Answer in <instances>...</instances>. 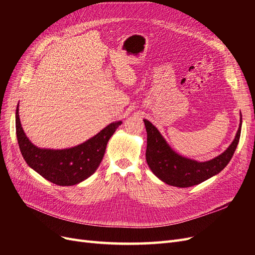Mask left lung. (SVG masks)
<instances>
[{
    "instance_id": "1",
    "label": "left lung",
    "mask_w": 255,
    "mask_h": 255,
    "mask_svg": "<svg viewBox=\"0 0 255 255\" xmlns=\"http://www.w3.org/2000/svg\"><path fill=\"white\" fill-rule=\"evenodd\" d=\"M148 135L145 159L152 172L163 182L176 187H190L219 173L232 158L239 141L242 120L235 139L229 148L204 163L185 158L170 149L157 128L148 120H143Z\"/></svg>"
}]
</instances>
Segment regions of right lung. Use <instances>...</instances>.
Segmentation results:
<instances>
[{
	"label": "right lung",
	"mask_w": 255,
	"mask_h": 255,
	"mask_svg": "<svg viewBox=\"0 0 255 255\" xmlns=\"http://www.w3.org/2000/svg\"><path fill=\"white\" fill-rule=\"evenodd\" d=\"M16 111V133L19 148L26 164L44 179L59 186H71L95 173L103 159L106 144L121 126L113 122L89 140L65 150L39 149L25 136Z\"/></svg>",
	"instance_id": "1"
}]
</instances>
